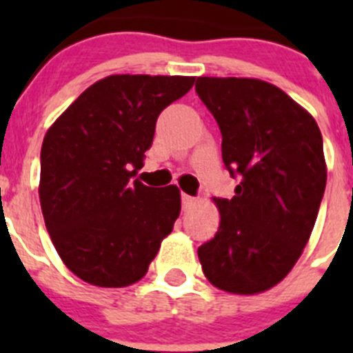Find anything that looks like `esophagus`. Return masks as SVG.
Listing matches in <instances>:
<instances>
[{"instance_id":"obj_1","label":"esophagus","mask_w":353,"mask_h":353,"mask_svg":"<svg viewBox=\"0 0 353 353\" xmlns=\"http://www.w3.org/2000/svg\"><path fill=\"white\" fill-rule=\"evenodd\" d=\"M194 201H196V198H192V196L182 194V207L183 208H189L192 203H194Z\"/></svg>"}]
</instances>
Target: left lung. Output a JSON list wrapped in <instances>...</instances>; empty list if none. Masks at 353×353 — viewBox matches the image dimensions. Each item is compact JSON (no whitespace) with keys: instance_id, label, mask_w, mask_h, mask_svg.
I'll list each match as a JSON object with an SVG mask.
<instances>
[{"instance_id":"left-lung-1","label":"left lung","mask_w":353,"mask_h":353,"mask_svg":"<svg viewBox=\"0 0 353 353\" xmlns=\"http://www.w3.org/2000/svg\"><path fill=\"white\" fill-rule=\"evenodd\" d=\"M196 93L219 125L224 166L239 179L232 199H215L221 224L198 248L201 269L224 292H265L285 279L313 232L327 182L322 132L265 81L198 77Z\"/></svg>"}]
</instances>
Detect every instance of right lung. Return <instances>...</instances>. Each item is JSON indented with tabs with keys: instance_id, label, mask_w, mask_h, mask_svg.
Instances as JSON below:
<instances>
[{
	"instance_id": "obj_1",
	"label": "right lung",
	"mask_w": 353,
	"mask_h": 353,
	"mask_svg": "<svg viewBox=\"0 0 353 353\" xmlns=\"http://www.w3.org/2000/svg\"><path fill=\"white\" fill-rule=\"evenodd\" d=\"M194 84L182 76H109L84 90L48 130L40 205L56 251L83 281H139L180 214L176 185L134 180L159 114Z\"/></svg>"
}]
</instances>
